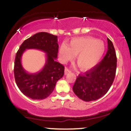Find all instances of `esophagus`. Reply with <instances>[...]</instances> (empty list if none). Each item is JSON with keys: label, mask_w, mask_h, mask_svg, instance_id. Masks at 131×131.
<instances>
[{"label": "esophagus", "mask_w": 131, "mask_h": 131, "mask_svg": "<svg viewBox=\"0 0 131 131\" xmlns=\"http://www.w3.org/2000/svg\"><path fill=\"white\" fill-rule=\"evenodd\" d=\"M70 72H71V71L70 70L68 69V68L65 67V69H64V74H65V75H67V74L68 73H70Z\"/></svg>", "instance_id": "1"}]
</instances>
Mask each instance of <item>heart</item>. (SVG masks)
<instances>
[{"label":"heart","mask_w":131,"mask_h":131,"mask_svg":"<svg viewBox=\"0 0 131 131\" xmlns=\"http://www.w3.org/2000/svg\"><path fill=\"white\" fill-rule=\"evenodd\" d=\"M106 51L105 44L102 40L91 37L73 38L68 45L63 43L59 50V57L63 63L73 59L76 61L80 69L89 70L100 62Z\"/></svg>","instance_id":"obj_1"}]
</instances>
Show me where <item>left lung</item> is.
<instances>
[{
    "mask_svg": "<svg viewBox=\"0 0 131 131\" xmlns=\"http://www.w3.org/2000/svg\"><path fill=\"white\" fill-rule=\"evenodd\" d=\"M108 40V51L95 67L79 75L73 86L74 93L84 101L97 100L108 92L112 85L117 69V56L112 42Z\"/></svg>",
    "mask_w": 131,
    "mask_h": 131,
    "instance_id": "obj_1",
    "label": "left lung"
}]
</instances>
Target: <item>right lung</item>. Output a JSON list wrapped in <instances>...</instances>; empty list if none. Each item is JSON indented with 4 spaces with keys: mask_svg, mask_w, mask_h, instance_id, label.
<instances>
[{
    "mask_svg": "<svg viewBox=\"0 0 131 131\" xmlns=\"http://www.w3.org/2000/svg\"><path fill=\"white\" fill-rule=\"evenodd\" d=\"M58 37L47 32H39L25 40L19 47L14 61L15 81L19 90L32 100H43L52 92L58 80L64 75V67L56 61L58 52ZM40 50L46 54L42 69L34 74L28 73L21 64L26 49Z\"/></svg>",
    "mask_w": 131,
    "mask_h": 131,
    "instance_id": "right-lung-1",
    "label": "right lung"
}]
</instances>
